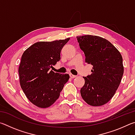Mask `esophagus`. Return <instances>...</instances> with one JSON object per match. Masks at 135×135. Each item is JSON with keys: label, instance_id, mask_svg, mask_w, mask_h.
I'll list each match as a JSON object with an SVG mask.
<instances>
[{"label": "esophagus", "instance_id": "1", "mask_svg": "<svg viewBox=\"0 0 135 135\" xmlns=\"http://www.w3.org/2000/svg\"><path fill=\"white\" fill-rule=\"evenodd\" d=\"M70 78H71V79H74V78H75V77H76V76L73 75L72 74H70Z\"/></svg>", "mask_w": 135, "mask_h": 135}]
</instances>
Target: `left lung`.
Listing matches in <instances>:
<instances>
[{
	"label": "left lung",
	"instance_id": "left-lung-1",
	"mask_svg": "<svg viewBox=\"0 0 135 135\" xmlns=\"http://www.w3.org/2000/svg\"><path fill=\"white\" fill-rule=\"evenodd\" d=\"M85 61L93 66L91 75L83 77L82 98L91 106H101L110 100L122 80L124 67L122 55L111 43L99 36H77Z\"/></svg>",
	"mask_w": 135,
	"mask_h": 135
}]
</instances>
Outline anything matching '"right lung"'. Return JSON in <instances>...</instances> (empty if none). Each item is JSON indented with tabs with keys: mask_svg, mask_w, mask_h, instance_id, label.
Here are the masks:
<instances>
[{
	"mask_svg": "<svg viewBox=\"0 0 135 135\" xmlns=\"http://www.w3.org/2000/svg\"><path fill=\"white\" fill-rule=\"evenodd\" d=\"M69 40L38 42L22 54L18 68L20 85L28 99L39 108L52 105L70 79L68 74L50 71L60 60L61 49Z\"/></svg>",
	"mask_w": 135,
	"mask_h": 135,
	"instance_id": "obj_1",
	"label": "right lung"
}]
</instances>
